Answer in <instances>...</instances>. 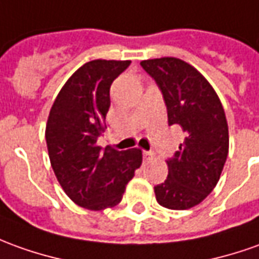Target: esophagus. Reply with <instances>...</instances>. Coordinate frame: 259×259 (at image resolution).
Listing matches in <instances>:
<instances>
[{
	"label": "esophagus",
	"mask_w": 259,
	"mask_h": 259,
	"mask_svg": "<svg viewBox=\"0 0 259 259\" xmlns=\"http://www.w3.org/2000/svg\"><path fill=\"white\" fill-rule=\"evenodd\" d=\"M142 155H144V159H145V160L151 159V158L153 156V153L149 152V151H144V153H142Z\"/></svg>",
	"instance_id": "1"
}]
</instances>
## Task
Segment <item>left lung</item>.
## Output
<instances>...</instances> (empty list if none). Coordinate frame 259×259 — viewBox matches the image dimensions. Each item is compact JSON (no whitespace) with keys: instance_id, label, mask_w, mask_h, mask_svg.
<instances>
[{"instance_id":"8db88e82","label":"left lung","mask_w":259,"mask_h":259,"mask_svg":"<svg viewBox=\"0 0 259 259\" xmlns=\"http://www.w3.org/2000/svg\"><path fill=\"white\" fill-rule=\"evenodd\" d=\"M156 81L167 110L169 125L181 126L185 141L166 160L167 178L155 186L160 206L194 207L211 193L228 155V125L217 93L193 66L176 58L142 60Z\"/></svg>"}]
</instances>
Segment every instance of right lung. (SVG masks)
<instances>
[{
  "instance_id": "1",
  "label": "right lung",
  "mask_w": 259,
  "mask_h": 259,
  "mask_svg": "<svg viewBox=\"0 0 259 259\" xmlns=\"http://www.w3.org/2000/svg\"><path fill=\"white\" fill-rule=\"evenodd\" d=\"M130 60H92L73 73L49 112L46 145L53 172L65 193L89 210L117 206L135 169L141 149H101L97 138L106 130L112 81Z\"/></svg>"
}]
</instances>
